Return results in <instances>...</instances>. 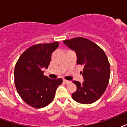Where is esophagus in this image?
I'll return each mask as SVG.
<instances>
[{
  "label": "esophagus",
  "mask_w": 127,
  "mask_h": 127,
  "mask_svg": "<svg viewBox=\"0 0 127 127\" xmlns=\"http://www.w3.org/2000/svg\"><path fill=\"white\" fill-rule=\"evenodd\" d=\"M63 82H64V83H66V84L70 83V81H68V80H63Z\"/></svg>",
  "instance_id": "esophagus-1"
}]
</instances>
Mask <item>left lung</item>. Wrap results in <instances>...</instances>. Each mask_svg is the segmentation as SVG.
Returning <instances> with one entry per match:
<instances>
[{
    "label": "left lung",
    "mask_w": 127,
    "mask_h": 127,
    "mask_svg": "<svg viewBox=\"0 0 127 127\" xmlns=\"http://www.w3.org/2000/svg\"><path fill=\"white\" fill-rule=\"evenodd\" d=\"M75 52L77 64L84 66L83 83L72 81L77 90L72 94L73 99L80 103L90 104L96 101L104 93L110 77V64L105 52L97 45L84 37L63 41Z\"/></svg>",
    "instance_id": "obj_1"
}]
</instances>
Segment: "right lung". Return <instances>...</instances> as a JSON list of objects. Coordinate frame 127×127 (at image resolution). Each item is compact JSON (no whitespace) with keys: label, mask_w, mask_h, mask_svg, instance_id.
Returning a JSON list of instances; mask_svg holds the SVG:
<instances>
[{"label":"right lung","mask_w":127,"mask_h":127,"mask_svg":"<svg viewBox=\"0 0 127 127\" xmlns=\"http://www.w3.org/2000/svg\"><path fill=\"white\" fill-rule=\"evenodd\" d=\"M59 42L37 44L29 47L18 60L14 68L15 86L23 100L35 108H42L53 101L62 78L51 79L43 76L53 52Z\"/></svg>","instance_id":"1"}]
</instances>
